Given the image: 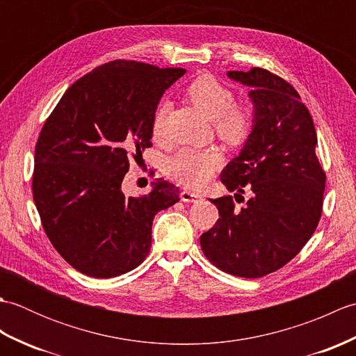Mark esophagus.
Here are the masks:
<instances>
[{
	"label": "esophagus",
	"mask_w": 356,
	"mask_h": 356,
	"mask_svg": "<svg viewBox=\"0 0 356 356\" xmlns=\"http://www.w3.org/2000/svg\"><path fill=\"white\" fill-rule=\"evenodd\" d=\"M180 199H182V202H186V203H195L202 200V195L199 193H193L190 190H184L182 193H180Z\"/></svg>",
	"instance_id": "esophagus-1"
}]
</instances>
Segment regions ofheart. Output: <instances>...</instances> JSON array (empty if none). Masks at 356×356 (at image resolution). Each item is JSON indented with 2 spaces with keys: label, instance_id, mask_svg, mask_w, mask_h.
<instances>
[{
  "label": "heart",
  "instance_id": "obj_1",
  "mask_svg": "<svg viewBox=\"0 0 356 356\" xmlns=\"http://www.w3.org/2000/svg\"><path fill=\"white\" fill-rule=\"evenodd\" d=\"M185 96L195 110L214 120L218 138L229 145H241L252 131L254 113L248 105L234 104V92L211 74H202L185 88ZM166 105L161 104L154 113L153 136L159 139L163 133ZM223 156L216 147L185 148L172 156L166 172L188 188H200L220 168Z\"/></svg>",
  "mask_w": 356,
  "mask_h": 356
}]
</instances>
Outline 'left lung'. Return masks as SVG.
<instances>
[{"instance_id":"left-lung-1","label":"left lung","mask_w":356,"mask_h":356,"mask_svg":"<svg viewBox=\"0 0 356 356\" xmlns=\"http://www.w3.org/2000/svg\"><path fill=\"white\" fill-rule=\"evenodd\" d=\"M251 87L254 127L237 157L220 174L234 198L252 199L236 210L232 195L211 200L218 220L200 237L207 259L231 275L260 278L297 255L318 226L326 172L315 154L316 131L289 82L264 69L228 72Z\"/></svg>"}]
</instances>
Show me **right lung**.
I'll return each instance as SVG.
<instances>
[{
    "label": "right lung",
    "instance_id": "1",
    "mask_svg": "<svg viewBox=\"0 0 356 356\" xmlns=\"http://www.w3.org/2000/svg\"><path fill=\"white\" fill-rule=\"evenodd\" d=\"M184 69L118 59L67 90L35 148L33 200L42 228L63 259L95 278L130 272L145 260L159 211L179 188L156 179L142 197H127L130 156L151 147L153 119Z\"/></svg>",
    "mask_w": 356,
    "mask_h": 356
}]
</instances>
